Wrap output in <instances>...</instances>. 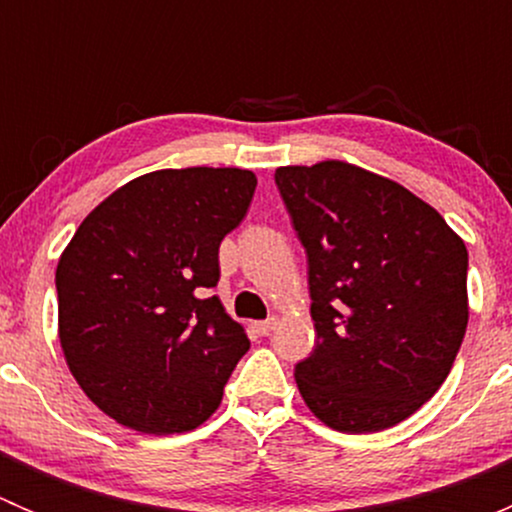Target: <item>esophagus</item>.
I'll list each match as a JSON object with an SVG mask.
<instances>
[{
    "label": "esophagus",
    "instance_id": "1",
    "mask_svg": "<svg viewBox=\"0 0 512 512\" xmlns=\"http://www.w3.org/2000/svg\"><path fill=\"white\" fill-rule=\"evenodd\" d=\"M275 327H277V317H270V319H265V322L252 324V332L260 334V337H267V334H270Z\"/></svg>",
    "mask_w": 512,
    "mask_h": 512
}]
</instances>
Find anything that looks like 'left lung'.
Returning <instances> with one entry per match:
<instances>
[{"label": "left lung", "instance_id": "8db88e82", "mask_svg": "<svg viewBox=\"0 0 512 512\" xmlns=\"http://www.w3.org/2000/svg\"><path fill=\"white\" fill-rule=\"evenodd\" d=\"M307 250L317 347L294 381L324 426L374 433L446 381L468 327V250L431 205L347 160L275 170Z\"/></svg>", "mask_w": 512, "mask_h": 512}]
</instances>
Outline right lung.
Returning <instances> with one entry per match:
<instances>
[{
	"mask_svg": "<svg viewBox=\"0 0 512 512\" xmlns=\"http://www.w3.org/2000/svg\"><path fill=\"white\" fill-rule=\"evenodd\" d=\"M255 185L242 168L138 175L61 252V352L81 391L121 426L170 436L218 411L250 339L210 289L220 242L245 218Z\"/></svg>",
	"mask_w": 512,
	"mask_h": 512,
	"instance_id": "1",
	"label": "right lung"
}]
</instances>
